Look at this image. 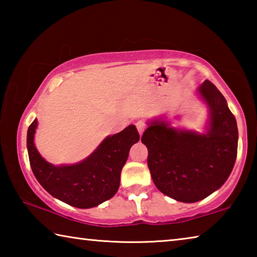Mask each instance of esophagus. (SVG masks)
I'll return each instance as SVG.
<instances>
[{
    "label": "esophagus",
    "instance_id": "esophagus-1",
    "mask_svg": "<svg viewBox=\"0 0 257 257\" xmlns=\"http://www.w3.org/2000/svg\"><path fill=\"white\" fill-rule=\"evenodd\" d=\"M136 127H137L139 135H143V133H144V130L146 128V123L144 122V121H137Z\"/></svg>",
    "mask_w": 257,
    "mask_h": 257
}]
</instances>
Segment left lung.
Instances as JSON below:
<instances>
[{"mask_svg":"<svg viewBox=\"0 0 257 257\" xmlns=\"http://www.w3.org/2000/svg\"><path fill=\"white\" fill-rule=\"evenodd\" d=\"M196 93L208 108L205 133L175 128L160 116L147 122L142 137L156 188L184 203L202 201L219 189L237 158V122L224 96L208 80Z\"/></svg>","mask_w":257,"mask_h":257,"instance_id":"obj_1","label":"left lung"}]
</instances>
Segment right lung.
Masks as SVG:
<instances>
[{
    "label": "right lung",
    "instance_id": "obj_1",
    "mask_svg": "<svg viewBox=\"0 0 257 257\" xmlns=\"http://www.w3.org/2000/svg\"><path fill=\"white\" fill-rule=\"evenodd\" d=\"M37 119L27 132L30 167L37 181L47 193L69 205L90 208L114 196L129 150L139 141L134 124L107 136L92 154L75 164L54 165L42 158L34 144Z\"/></svg>",
    "mask_w": 257,
    "mask_h": 257
}]
</instances>
